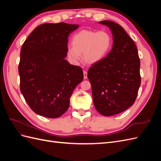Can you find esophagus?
Here are the masks:
<instances>
[{
  "label": "esophagus",
  "instance_id": "1",
  "mask_svg": "<svg viewBox=\"0 0 161 161\" xmlns=\"http://www.w3.org/2000/svg\"><path fill=\"white\" fill-rule=\"evenodd\" d=\"M83 75H84V79H87V72L86 71H83Z\"/></svg>",
  "mask_w": 161,
  "mask_h": 161
}]
</instances>
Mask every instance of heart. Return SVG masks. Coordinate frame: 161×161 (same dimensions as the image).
Returning a JSON list of instances; mask_svg holds the SVG:
<instances>
[{"label": "heart", "instance_id": "1", "mask_svg": "<svg viewBox=\"0 0 161 161\" xmlns=\"http://www.w3.org/2000/svg\"><path fill=\"white\" fill-rule=\"evenodd\" d=\"M72 47H68L66 53L73 64H79L82 58L86 64L92 65L103 60L112 46V38L105 31L81 30L72 37Z\"/></svg>", "mask_w": 161, "mask_h": 161}]
</instances>
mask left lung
<instances>
[{"label": "left lung", "mask_w": 161, "mask_h": 161, "mask_svg": "<svg viewBox=\"0 0 161 161\" xmlns=\"http://www.w3.org/2000/svg\"><path fill=\"white\" fill-rule=\"evenodd\" d=\"M99 23L110 29L113 46L103 60L91 66L87 77L95 109L111 116L134 104L141 82L140 61L136 44L122 27L111 21Z\"/></svg>", "instance_id": "1"}]
</instances>
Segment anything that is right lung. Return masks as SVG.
Segmentation results:
<instances>
[{"instance_id": "1", "label": "right lung", "mask_w": 161, "mask_h": 161, "mask_svg": "<svg viewBox=\"0 0 161 161\" xmlns=\"http://www.w3.org/2000/svg\"><path fill=\"white\" fill-rule=\"evenodd\" d=\"M79 27L63 22L42 24L23 43L19 64L20 89L39 115L56 118L64 114L73 91L83 80L81 68L65 59L68 38Z\"/></svg>"}]
</instances>
